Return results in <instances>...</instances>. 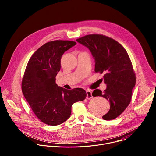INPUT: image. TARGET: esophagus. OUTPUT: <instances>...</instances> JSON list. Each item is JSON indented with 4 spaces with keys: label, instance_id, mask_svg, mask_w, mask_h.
<instances>
[{
    "label": "esophagus",
    "instance_id": "esophagus-1",
    "mask_svg": "<svg viewBox=\"0 0 156 156\" xmlns=\"http://www.w3.org/2000/svg\"><path fill=\"white\" fill-rule=\"evenodd\" d=\"M93 95H92V92L90 90H87L86 91V98L90 99H91L93 98Z\"/></svg>",
    "mask_w": 156,
    "mask_h": 156
}]
</instances>
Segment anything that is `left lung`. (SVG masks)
Listing matches in <instances>:
<instances>
[{
	"label": "left lung",
	"mask_w": 156,
	"mask_h": 156,
	"mask_svg": "<svg viewBox=\"0 0 156 156\" xmlns=\"http://www.w3.org/2000/svg\"><path fill=\"white\" fill-rule=\"evenodd\" d=\"M76 41L90 51L95 61V72L104 73L107 87L102 93L95 90L93 96H101L109 101L108 112L102 116L111 120L119 116L129 105L136 77L128 54L115 40L101 34H90Z\"/></svg>",
	"instance_id": "left-lung-1"
}]
</instances>
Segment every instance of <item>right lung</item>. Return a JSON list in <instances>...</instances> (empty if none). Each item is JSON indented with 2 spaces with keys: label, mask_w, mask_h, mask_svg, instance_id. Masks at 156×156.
Masks as SVG:
<instances>
[{
  "label": "right lung",
  "mask_w": 156,
  "mask_h": 156,
  "mask_svg": "<svg viewBox=\"0 0 156 156\" xmlns=\"http://www.w3.org/2000/svg\"><path fill=\"white\" fill-rule=\"evenodd\" d=\"M76 44L70 41L47 42L28 61L22 92L36 117L47 125L55 126L65 122L71 115L72 104L86 97L82 88L68 90L55 83L62 55Z\"/></svg>",
  "instance_id": "add662e5"
}]
</instances>
